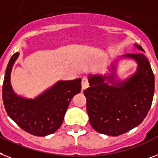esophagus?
Segmentation results:
<instances>
[{
	"label": "esophagus",
	"mask_w": 158,
	"mask_h": 158,
	"mask_svg": "<svg viewBox=\"0 0 158 158\" xmlns=\"http://www.w3.org/2000/svg\"><path fill=\"white\" fill-rule=\"evenodd\" d=\"M82 90H84L86 88L89 87V83H88V80L86 77H83V79H82Z\"/></svg>",
	"instance_id": "1"
}]
</instances>
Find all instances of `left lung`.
<instances>
[{
  "instance_id": "1",
  "label": "left lung",
  "mask_w": 158,
  "mask_h": 158,
  "mask_svg": "<svg viewBox=\"0 0 158 158\" xmlns=\"http://www.w3.org/2000/svg\"><path fill=\"white\" fill-rule=\"evenodd\" d=\"M127 54L121 59H130L137 63L134 74L120 80L116 76V65L108 67L105 75H89V86L83 91L87 111L92 128L99 133L116 136L124 134L141 123L147 116L154 94V75L144 50ZM117 61V60H116Z\"/></svg>"
}]
</instances>
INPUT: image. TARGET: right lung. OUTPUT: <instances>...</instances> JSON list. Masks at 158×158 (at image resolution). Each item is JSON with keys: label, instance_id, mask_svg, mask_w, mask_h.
<instances>
[{"label": "right lung", "instance_id": "add662e5", "mask_svg": "<svg viewBox=\"0 0 158 158\" xmlns=\"http://www.w3.org/2000/svg\"><path fill=\"white\" fill-rule=\"evenodd\" d=\"M18 56L17 52L11 57L5 71L2 97L6 112L30 134H52L60 128L72 98L81 91V79L59 80L34 99L22 97L14 92L10 82L12 69Z\"/></svg>", "mask_w": 158, "mask_h": 158}]
</instances>
